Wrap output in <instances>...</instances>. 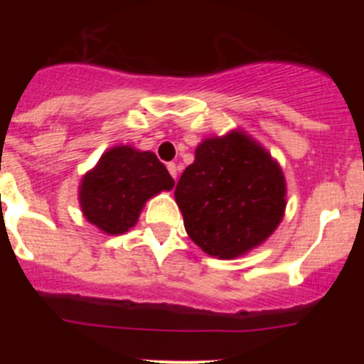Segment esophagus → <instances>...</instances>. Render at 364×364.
<instances>
[{"mask_svg": "<svg viewBox=\"0 0 364 364\" xmlns=\"http://www.w3.org/2000/svg\"><path fill=\"white\" fill-rule=\"evenodd\" d=\"M167 168H168V172H171V176L172 178H178V165L174 164V161H171V164H167Z\"/></svg>", "mask_w": 364, "mask_h": 364, "instance_id": "34e87169", "label": "esophagus"}]
</instances>
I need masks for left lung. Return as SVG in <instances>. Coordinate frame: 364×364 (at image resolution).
I'll list each match as a JSON object with an SVG mask.
<instances>
[{
	"mask_svg": "<svg viewBox=\"0 0 364 364\" xmlns=\"http://www.w3.org/2000/svg\"><path fill=\"white\" fill-rule=\"evenodd\" d=\"M193 243L234 259L273 234L285 211V179L266 149L241 132L205 139L176 186Z\"/></svg>",
	"mask_w": 364,
	"mask_h": 364,
	"instance_id": "obj_1",
	"label": "left lung"
}]
</instances>
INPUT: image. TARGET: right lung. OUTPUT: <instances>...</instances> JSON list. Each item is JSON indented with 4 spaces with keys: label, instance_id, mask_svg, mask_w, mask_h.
<instances>
[{
    "label": "right lung",
    "instance_id": "1",
    "mask_svg": "<svg viewBox=\"0 0 364 364\" xmlns=\"http://www.w3.org/2000/svg\"><path fill=\"white\" fill-rule=\"evenodd\" d=\"M172 186L174 179L155 153L116 146L82 178L80 208L87 222L100 230L123 234L137 223L149 197Z\"/></svg>",
    "mask_w": 364,
    "mask_h": 364
}]
</instances>
